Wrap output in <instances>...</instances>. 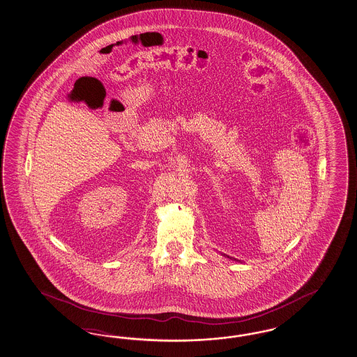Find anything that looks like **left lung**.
I'll list each match as a JSON object with an SVG mask.
<instances>
[{"instance_id": "obj_1", "label": "left lung", "mask_w": 357, "mask_h": 357, "mask_svg": "<svg viewBox=\"0 0 357 357\" xmlns=\"http://www.w3.org/2000/svg\"><path fill=\"white\" fill-rule=\"evenodd\" d=\"M223 256H226V255H223ZM226 257H229V256H226ZM229 259H231V257H229ZM235 260V259H234Z\"/></svg>"}]
</instances>
